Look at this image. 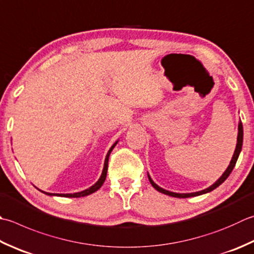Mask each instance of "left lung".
I'll return each instance as SVG.
<instances>
[{
    "label": "left lung",
    "mask_w": 254,
    "mask_h": 254,
    "mask_svg": "<svg viewBox=\"0 0 254 254\" xmlns=\"http://www.w3.org/2000/svg\"><path fill=\"white\" fill-rule=\"evenodd\" d=\"M242 143H243V127H242V123L241 121L239 122V126H238V137H237V146H236V150H235V153H233L232 155V158L230 161V164L229 166L227 167V170L225 171V173L222 174V175L218 178V180L212 184L211 186H209L208 188H206V190H202L200 191H196V192H186V193H181V192H174V191H170V190H164V188L160 187L158 185H156L155 183L153 182V180L151 178V176L148 175L147 174V177H148V181H150V183L152 184V186L155 188V190L157 191H160L162 193H165V195H168V196H172V197H176V198H188V197H195V196H199V195H203V193H207V192H210L211 190H216V188L218 186H220L221 184L225 182L228 176L230 175L233 167L236 166V163L238 161V157H239L240 155V152L242 150Z\"/></svg>",
    "instance_id": "1"
}]
</instances>
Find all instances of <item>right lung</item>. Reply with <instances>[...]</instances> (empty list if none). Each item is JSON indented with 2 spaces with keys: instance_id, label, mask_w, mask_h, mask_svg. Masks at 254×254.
Here are the masks:
<instances>
[{
  "instance_id": "add662e5",
  "label": "right lung",
  "mask_w": 254,
  "mask_h": 254,
  "mask_svg": "<svg viewBox=\"0 0 254 254\" xmlns=\"http://www.w3.org/2000/svg\"><path fill=\"white\" fill-rule=\"evenodd\" d=\"M118 142H119V140H118L117 142H114L113 145L110 147V150L108 151V154H107V156H106V160H104V165H103V170H102L101 176H100V178H99V180H98V182H97L96 184H94V185H92L91 187H89V188H87V190H82V191L73 192V193H52V192L43 191V190H41V191L44 192V193H46V195H48V196H59V197H68V198L84 197V196L90 195V193H92V192H94V191H97V190H99V188H100V187L103 185L104 181H106L107 172H108V161H109V156H110V153L112 152L114 146L117 145Z\"/></svg>"
}]
</instances>
